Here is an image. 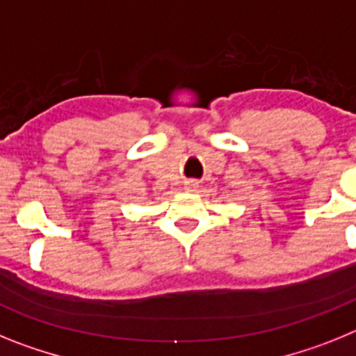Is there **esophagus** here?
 Wrapping results in <instances>:
<instances>
[{
  "instance_id": "34e87169",
  "label": "esophagus",
  "mask_w": 356,
  "mask_h": 356,
  "mask_svg": "<svg viewBox=\"0 0 356 356\" xmlns=\"http://www.w3.org/2000/svg\"><path fill=\"white\" fill-rule=\"evenodd\" d=\"M186 191H197L199 190V182H195V181H188L186 182Z\"/></svg>"
}]
</instances>
